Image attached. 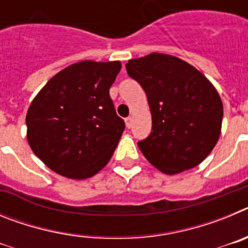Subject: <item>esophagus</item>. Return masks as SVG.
Wrapping results in <instances>:
<instances>
[{
	"label": "esophagus",
	"mask_w": 248,
	"mask_h": 248,
	"mask_svg": "<svg viewBox=\"0 0 248 248\" xmlns=\"http://www.w3.org/2000/svg\"><path fill=\"white\" fill-rule=\"evenodd\" d=\"M125 124H126V126H128V128H131V125H133V118H131V117L126 118Z\"/></svg>",
	"instance_id": "esophagus-1"
}]
</instances>
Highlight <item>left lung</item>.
I'll return each instance as SVG.
<instances>
[{"label":"left lung","mask_w":248,"mask_h":248,"mask_svg":"<svg viewBox=\"0 0 248 248\" xmlns=\"http://www.w3.org/2000/svg\"><path fill=\"white\" fill-rule=\"evenodd\" d=\"M126 72L144 89L151 133L138 146L149 163L175 175L201 164L217 144L223 105L200 71L170 54L129 59Z\"/></svg>","instance_id":"left-lung-1"}]
</instances>
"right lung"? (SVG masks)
Listing matches in <instances>:
<instances>
[{"label":"right lung","instance_id":"add662e5","mask_svg":"<svg viewBox=\"0 0 248 248\" xmlns=\"http://www.w3.org/2000/svg\"><path fill=\"white\" fill-rule=\"evenodd\" d=\"M119 61H82L52 77L31 103L27 140L34 154L62 176L83 180L109 163L125 124L109 89Z\"/></svg>","mask_w":248,"mask_h":248}]
</instances>
